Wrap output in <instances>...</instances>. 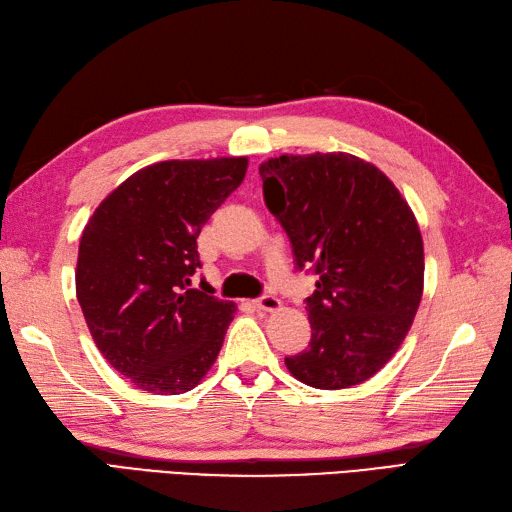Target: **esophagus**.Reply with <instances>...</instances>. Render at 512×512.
<instances>
[{
  "label": "esophagus",
  "instance_id": "34e87169",
  "mask_svg": "<svg viewBox=\"0 0 512 512\" xmlns=\"http://www.w3.org/2000/svg\"><path fill=\"white\" fill-rule=\"evenodd\" d=\"M255 307H257V310H261V312H277L279 307H281V301L277 299V296L264 294V296H259V299L255 301Z\"/></svg>",
  "mask_w": 512,
  "mask_h": 512
}]
</instances>
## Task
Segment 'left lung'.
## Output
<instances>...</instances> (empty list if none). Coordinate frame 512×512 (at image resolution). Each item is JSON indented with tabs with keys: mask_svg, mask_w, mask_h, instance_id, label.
Here are the masks:
<instances>
[{
	"mask_svg": "<svg viewBox=\"0 0 512 512\" xmlns=\"http://www.w3.org/2000/svg\"><path fill=\"white\" fill-rule=\"evenodd\" d=\"M266 207L296 266H314L310 347L285 358L299 382L340 390L384 368L423 296L419 222L390 178L347 152L281 154L259 165Z\"/></svg>",
	"mask_w": 512,
	"mask_h": 512,
	"instance_id": "left-lung-1",
	"label": "left lung"
}]
</instances>
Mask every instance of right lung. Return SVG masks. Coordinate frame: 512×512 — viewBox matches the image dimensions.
Listing matches in <instances>:
<instances>
[{
    "mask_svg": "<svg viewBox=\"0 0 512 512\" xmlns=\"http://www.w3.org/2000/svg\"><path fill=\"white\" fill-rule=\"evenodd\" d=\"M248 157L161 161L128 176L80 237L76 296L95 347L154 395L200 384L222 349L235 303L192 288L196 237L244 181Z\"/></svg>",
    "mask_w": 512,
    "mask_h": 512,
    "instance_id": "obj_1",
    "label": "right lung"
}]
</instances>
